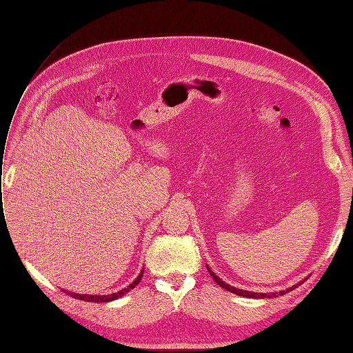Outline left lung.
<instances>
[{
	"label": "left lung",
	"instance_id": "left-lung-1",
	"mask_svg": "<svg viewBox=\"0 0 353 353\" xmlns=\"http://www.w3.org/2000/svg\"><path fill=\"white\" fill-rule=\"evenodd\" d=\"M208 271H209V274L212 275V279L218 283V285H221L222 288H225L227 292H231V293H234V294H239V296H243V297H250V299H270V297H276V296H281V294H284V293L292 292L293 288H296L299 284H302V283H299V284H296V285H293V287H290V288H287V290H283V292H280V293H270V294H266V293H253V292H248V290H240V288H237V287H232V285H230V284H227V283H223L218 275L213 274V271L209 268V266H208Z\"/></svg>",
	"mask_w": 353,
	"mask_h": 353
}]
</instances>
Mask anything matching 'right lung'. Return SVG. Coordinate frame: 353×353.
<instances>
[{"label": "right lung", "instance_id": "obj_1", "mask_svg": "<svg viewBox=\"0 0 353 353\" xmlns=\"http://www.w3.org/2000/svg\"><path fill=\"white\" fill-rule=\"evenodd\" d=\"M143 272H144V270L140 272V275L137 276V279L128 285L126 288H122L121 292H117V293H112V294H103V296H99V294H79V293H72V292H66L69 296H72V297H74V299H81V301H85V302H95V303H100V302H112V301H116L117 297H122L123 294H126L130 290H132V288L135 287V285H138V283L141 281V279H143Z\"/></svg>", "mask_w": 353, "mask_h": 353}]
</instances>
